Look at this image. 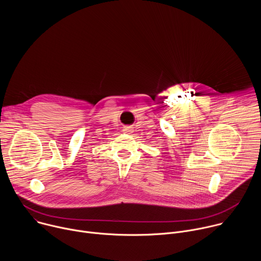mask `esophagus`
<instances>
[{"label": "esophagus", "mask_w": 261, "mask_h": 261, "mask_svg": "<svg viewBox=\"0 0 261 261\" xmlns=\"http://www.w3.org/2000/svg\"><path fill=\"white\" fill-rule=\"evenodd\" d=\"M123 130H124V132H125V133H127V134H131V133H133V132H134V127H133V126H125Z\"/></svg>", "instance_id": "34e87169"}]
</instances>
